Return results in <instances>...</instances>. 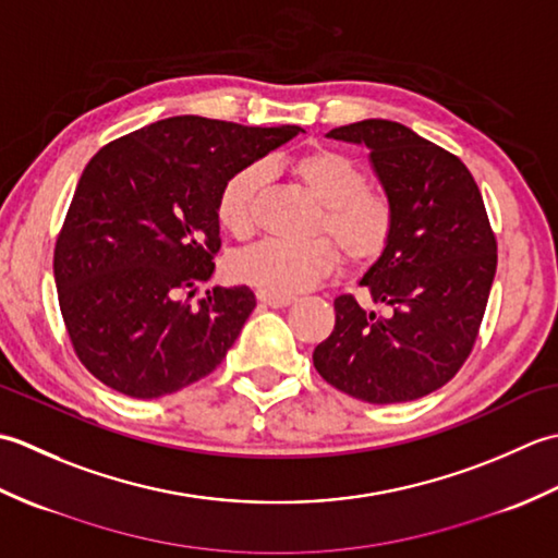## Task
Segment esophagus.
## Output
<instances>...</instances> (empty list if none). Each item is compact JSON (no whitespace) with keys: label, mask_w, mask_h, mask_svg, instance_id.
Listing matches in <instances>:
<instances>
[{"label":"esophagus","mask_w":558,"mask_h":558,"mask_svg":"<svg viewBox=\"0 0 558 558\" xmlns=\"http://www.w3.org/2000/svg\"><path fill=\"white\" fill-rule=\"evenodd\" d=\"M256 298H258V302L260 304H266V306H272V310H282V306H288V304H292V294H272V292H256Z\"/></svg>","instance_id":"34e87169"}]
</instances>
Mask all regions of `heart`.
I'll list each match as a JSON object with an SVG mask.
<instances>
[{"label":"heart","instance_id":"obj_1","mask_svg":"<svg viewBox=\"0 0 558 558\" xmlns=\"http://www.w3.org/2000/svg\"><path fill=\"white\" fill-rule=\"evenodd\" d=\"M290 170L306 194L322 206L316 232H326L354 266L381 256L393 232V204L384 192L366 186V172L357 160L336 148H314L294 158ZM260 184L264 165L248 162L220 186L218 222L240 240L254 230ZM336 264V248L326 240H266L236 254L230 270L236 280L260 292L292 294L326 278Z\"/></svg>","mask_w":558,"mask_h":558}]
</instances>
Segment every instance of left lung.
I'll list each match as a JSON object with an SVG mask.
<instances>
[{
	"label": "left lung",
	"mask_w": 558,
	"mask_h": 558,
	"mask_svg": "<svg viewBox=\"0 0 558 558\" xmlns=\"http://www.w3.org/2000/svg\"><path fill=\"white\" fill-rule=\"evenodd\" d=\"M328 138L369 148L393 204V232L360 286L393 314L333 302L336 326L314 350L330 386L374 405L441 388L475 345L496 276V240L480 189L453 153L388 120L338 126Z\"/></svg>",
	"instance_id": "8db88e82"
}]
</instances>
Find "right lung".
I'll list each match as a JSON object with an SVG mask.
<instances>
[{"mask_svg": "<svg viewBox=\"0 0 558 558\" xmlns=\"http://www.w3.org/2000/svg\"><path fill=\"white\" fill-rule=\"evenodd\" d=\"M300 132L182 114L90 158L57 236L54 282L71 345L98 381L153 400L225 360L254 292L213 288L189 304L216 270L220 186Z\"/></svg>", "mask_w": 558, "mask_h": 558, "instance_id": "add662e5", "label": "right lung"}]
</instances>
